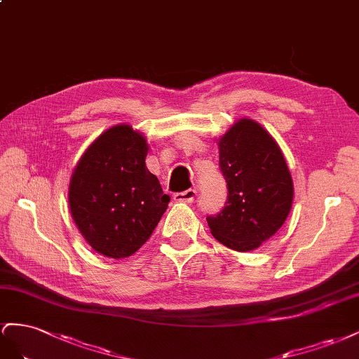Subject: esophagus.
Returning a JSON list of instances; mask_svg holds the SVG:
<instances>
[{
    "mask_svg": "<svg viewBox=\"0 0 359 359\" xmlns=\"http://www.w3.org/2000/svg\"><path fill=\"white\" fill-rule=\"evenodd\" d=\"M197 196V191L196 189H188V191H183V192H177L174 194V201L177 203H192L194 198Z\"/></svg>",
    "mask_w": 359,
    "mask_h": 359,
    "instance_id": "obj_1",
    "label": "esophagus"
}]
</instances>
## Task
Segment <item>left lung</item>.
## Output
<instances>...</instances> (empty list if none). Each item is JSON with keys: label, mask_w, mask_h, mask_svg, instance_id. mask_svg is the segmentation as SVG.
Segmentation results:
<instances>
[{"label": "left lung", "mask_w": 359, "mask_h": 359, "mask_svg": "<svg viewBox=\"0 0 359 359\" xmlns=\"http://www.w3.org/2000/svg\"><path fill=\"white\" fill-rule=\"evenodd\" d=\"M217 144L229 198L218 215L208 217L210 233L230 250L252 251L289 217L294 196L289 165L278 142L248 117L234 123Z\"/></svg>", "instance_id": "1"}]
</instances>
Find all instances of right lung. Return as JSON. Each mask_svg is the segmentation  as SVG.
Returning <instances> with one entry per match:
<instances>
[{"instance_id": "obj_1", "label": "right lung", "mask_w": 359, "mask_h": 359, "mask_svg": "<svg viewBox=\"0 0 359 359\" xmlns=\"http://www.w3.org/2000/svg\"><path fill=\"white\" fill-rule=\"evenodd\" d=\"M147 138L126 123L91 142L72 171L69 208L86 242L108 259H126L151 236L170 197L146 167Z\"/></svg>"}]
</instances>
